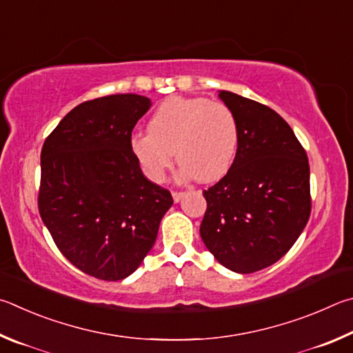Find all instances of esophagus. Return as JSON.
I'll return each mask as SVG.
<instances>
[{
    "label": "esophagus",
    "mask_w": 353,
    "mask_h": 353,
    "mask_svg": "<svg viewBox=\"0 0 353 353\" xmlns=\"http://www.w3.org/2000/svg\"><path fill=\"white\" fill-rule=\"evenodd\" d=\"M172 196H173V201L180 203L181 199L184 196V192H172Z\"/></svg>",
    "instance_id": "esophagus-1"
}]
</instances>
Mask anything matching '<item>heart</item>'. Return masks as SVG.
Listing matches in <instances>:
<instances>
[{
    "label": "heart",
    "instance_id": "obj_1",
    "mask_svg": "<svg viewBox=\"0 0 353 353\" xmlns=\"http://www.w3.org/2000/svg\"><path fill=\"white\" fill-rule=\"evenodd\" d=\"M148 132L134 133L130 148L142 172L154 183L164 181L173 150L184 180L215 181L236 159L239 122L225 103L206 97H169L154 110Z\"/></svg>",
    "mask_w": 353,
    "mask_h": 353
}]
</instances>
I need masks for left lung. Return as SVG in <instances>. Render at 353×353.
I'll return each mask as SVG.
<instances>
[{"instance_id": "1", "label": "left lung", "mask_w": 353, "mask_h": 353, "mask_svg": "<svg viewBox=\"0 0 353 353\" xmlns=\"http://www.w3.org/2000/svg\"><path fill=\"white\" fill-rule=\"evenodd\" d=\"M239 122L231 169L203 190L208 209L200 236L234 273L250 274L288 252L310 217V167L292 127L267 105L219 91Z\"/></svg>"}]
</instances>
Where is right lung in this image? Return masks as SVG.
<instances>
[{
	"label": "right lung",
	"mask_w": 353,
	"mask_h": 353,
	"mask_svg": "<svg viewBox=\"0 0 353 353\" xmlns=\"http://www.w3.org/2000/svg\"><path fill=\"white\" fill-rule=\"evenodd\" d=\"M152 101L111 94L72 108L41 148L40 215L57 248L102 281L134 273L173 205L142 173L132 132Z\"/></svg>",
	"instance_id": "1"
}]
</instances>
